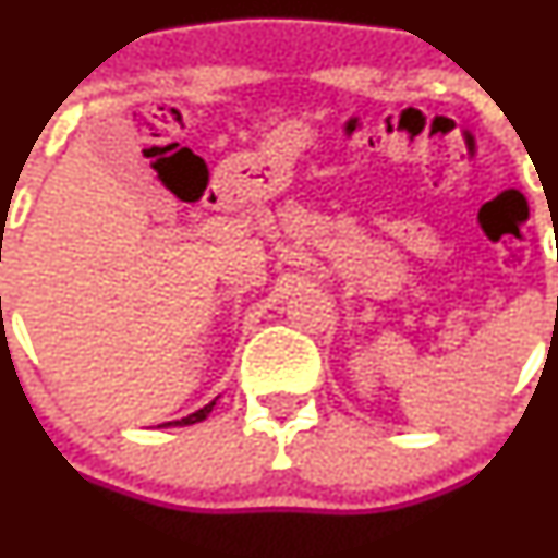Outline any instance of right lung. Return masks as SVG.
<instances>
[{
    "label": "right lung",
    "instance_id": "1",
    "mask_svg": "<svg viewBox=\"0 0 558 558\" xmlns=\"http://www.w3.org/2000/svg\"><path fill=\"white\" fill-rule=\"evenodd\" d=\"M213 408H216V399H213L210 404H205V408H202V410H196V413L185 415V418H180V421H167V424H159V426H161V429H167V426H191V424H196V421H205L207 413H210Z\"/></svg>",
    "mask_w": 558,
    "mask_h": 558
}]
</instances>
